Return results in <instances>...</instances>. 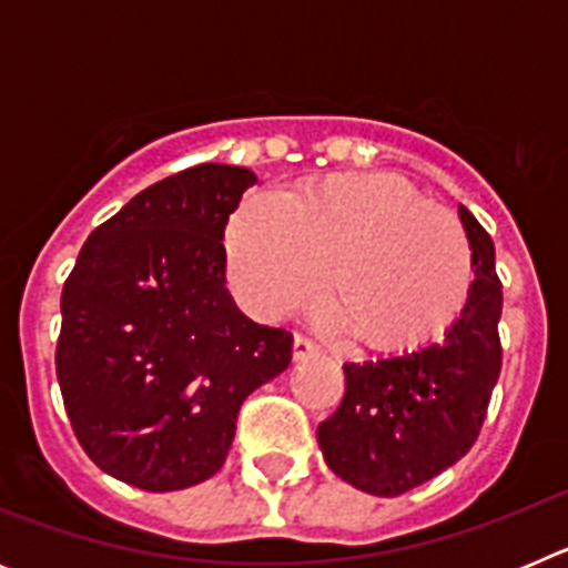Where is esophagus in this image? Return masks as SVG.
<instances>
[{
	"label": "esophagus",
	"mask_w": 568,
	"mask_h": 568,
	"mask_svg": "<svg viewBox=\"0 0 568 568\" xmlns=\"http://www.w3.org/2000/svg\"><path fill=\"white\" fill-rule=\"evenodd\" d=\"M310 355H315L313 341L304 338V335H295V338H293V358L304 361V358H310Z\"/></svg>",
	"instance_id": "obj_1"
}]
</instances>
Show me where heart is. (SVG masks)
<instances>
[{
  "mask_svg": "<svg viewBox=\"0 0 568 568\" xmlns=\"http://www.w3.org/2000/svg\"><path fill=\"white\" fill-rule=\"evenodd\" d=\"M227 278L258 318H284L324 284L375 349L433 344L464 313L475 278L466 227L453 210L393 173H335L284 195L258 190L230 219Z\"/></svg>",
  "mask_w": 568,
  "mask_h": 568,
  "instance_id": "heart-1",
  "label": "heart"
}]
</instances>
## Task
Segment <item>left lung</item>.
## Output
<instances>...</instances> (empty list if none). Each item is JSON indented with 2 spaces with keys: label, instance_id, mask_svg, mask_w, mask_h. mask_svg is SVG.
<instances>
[{
  "label": "left lung",
  "instance_id": "obj_1",
  "mask_svg": "<svg viewBox=\"0 0 568 568\" xmlns=\"http://www.w3.org/2000/svg\"><path fill=\"white\" fill-rule=\"evenodd\" d=\"M475 281L464 313L438 344L395 358L344 364V398L318 424L324 460L355 489L395 498L458 464L478 440L498 384L504 284L495 244L466 207Z\"/></svg>",
  "mask_w": 568,
  "mask_h": 568
}]
</instances>
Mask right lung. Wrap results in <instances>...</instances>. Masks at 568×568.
<instances>
[{"mask_svg":"<svg viewBox=\"0 0 568 568\" xmlns=\"http://www.w3.org/2000/svg\"><path fill=\"white\" fill-rule=\"evenodd\" d=\"M255 173L195 164L133 195L84 241L62 290L57 378L77 440L144 491L213 478L253 389L293 335L239 313L224 227Z\"/></svg>","mask_w":568,"mask_h":568,"instance_id":"obj_1","label":"right lung"}]
</instances>
